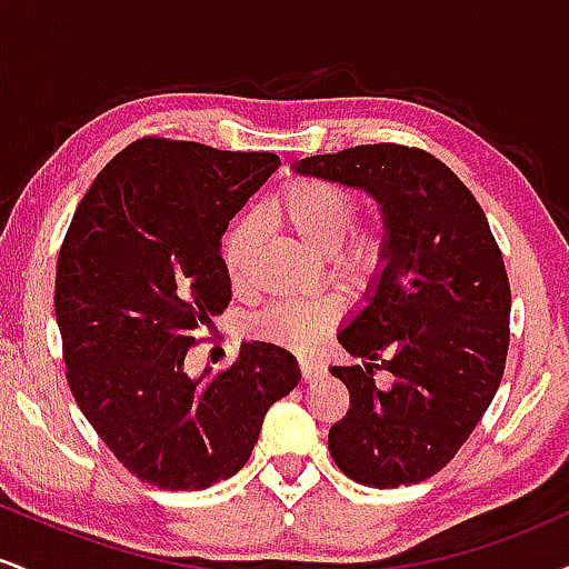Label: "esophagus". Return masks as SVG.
I'll return each instance as SVG.
<instances>
[{"instance_id":"esophagus-1","label":"esophagus","mask_w":569,"mask_h":569,"mask_svg":"<svg viewBox=\"0 0 569 569\" xmlns=\"http://www.w3.org/2000/svg\"><path fill=\"white\" fill-rule=\"evenodd\" d=\"M299 371H302V380L310 382L318 375H323V367L318 361H312V358H299Z\"/></svg>"}]
</instances>
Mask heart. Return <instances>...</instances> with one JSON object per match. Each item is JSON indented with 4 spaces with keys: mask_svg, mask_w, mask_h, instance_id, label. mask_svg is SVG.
Segmentation results:
<instances>
[{
    "mask_svg": "<svg viewBox=\"0 0 569 569\" xmlns=\"http://www.w3.org/2000/svg\"><path fill=\"white\" fill-rule=\"evenodd\" d=\"M361 200L348 184L299 176L270 200V217L316 251L329 253L331 276L352 289H371L390 264V227L385 219H356ZM259 221L240 217L221 240V264L234 291L251 283V257ZM339 318L335 297L310 302H272L251 318V335L280 348L310 350L329 335Z\"/></svg>",
    "mask_w": 569,
    "mask_h": 569,
    "instance_id": "heart-1",
    "label": "heart"
}]
</instances>
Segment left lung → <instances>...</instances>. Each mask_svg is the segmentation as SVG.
<instances>
[{
	"instance_id": "1",
	"label": "left lung",
	"mask_w": 569,
	"mask_h": 569,
	"mask_svg": "<svg viewBox=\"0 0 569 569\" xmlns=\"http://www.w3.org/2000/svg\"><path fill=\"white\" fill-rule=\"evenodd\" d=\"M297 171L367 189L393 240L369 305L339 331L363 367H331L350 409L329 452L358 485H420L468 441L506 371L511 286L498 240L471 189L426 149L361 143Z\"/></svg>"
}]
</instances>
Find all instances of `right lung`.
Listing matches in <instances>:
<instances>
[{
  "instance_id": "1",
  "label": "right lung",
  "mask_w": 569,
  "mask_h": 569,
  "mask_svg": "<svg viewBox=\"0 0 569 569\" xmlns=\"http://www.w3.org/2000/svg\"><path fill=\"white\" fill-rule=\"evenodd\" d=\"M280 166L147 136L107 162L58 253L56 318L77 407L147 485L198 492L246 466L267 409L299 382L289 350L243 342L232 367L184 371L232 291L221 234Z\"/></svg>"
}]
</instances>
